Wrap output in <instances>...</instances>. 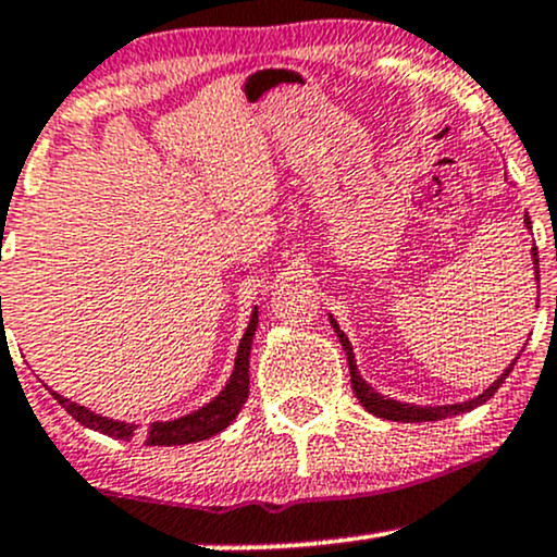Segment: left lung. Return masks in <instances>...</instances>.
<instances>
[{
  "label": "left lung",
  "mask_w": 557,
  "mask_h": 557,
  "mask_svg": "<svg viewBox=\"0 0 557 557\" xmlns=\"http://www.w3.org/2000/svg\"><path fill=\"white\" fill-rule=\"evenodd\" d=\"M525 225H529V228H531L529 214H525ZM531 255H534V262H536V278H540V260H536V247L531 249ZM332 326L337 329L339 343H343L345 352H348L350 385H352V393H356L358 404H361L363 409L369 411V414L382 417V420H393V422H435V420H446V417L462 414V411L475 409V406L486 404V400L492 398L496 391H499V385H502V382L507 380V374L512 372V367H516V361H518V358H516V361H512L510 367L505 369V374H502L499 380H496L492 387H486V391H483L481 396L472 398V400H465V404H451V406H411V404H398V400H391V398L380 396V393H374L372 387H369L367 382L361 380V374H358V369H356V361H352V348H350L348 337H345V334L339 332V326L334 324V319H332Z\"/></svg>",
  "instance_id": "1"
}]
</instances>
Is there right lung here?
<instances>
[{"label":"right lung","mask_w":557,"mask_h":557,"mask_svg":"<svg viewBox=\"0 0 557 557\" xmlns=\"http://www.w3.org/2000/svg\"><path fill=\"white\" fill-rule=\"evenodd\" d=\"M255 329H257V310L252 313V321H249L247 332H244L242 345H238L236 367H233L231 382L225 385V391L220 393L212 404L201 406L199 411H194V414L188 417H181V420L151 422L146 430H137V424L113 422L109 417L95 414V411L85 409V406L58 396V393H52V398H55L58 404H61L79 424H85L89 430H98V433L111 435V438H119V441H129L135 438V435H140L146 446H185V444H196V441L212 438L214 433H220V430H225L233 420H236L244 400L249 396V350H252Z\"/></svg>","instance_id":"right-lung-1"}]
</instances>
